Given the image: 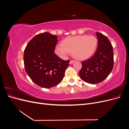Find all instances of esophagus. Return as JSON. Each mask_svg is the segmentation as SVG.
I'll list each match as a JSON object with an SVG mask.
<instances>
[{
    "instance_id": "1",
    "label": "esophagus",
    "mask_w": 129,
    "mask_h": 129,
    "mask_svg": "<svg viewBox=\"0 0 129 129\" xmlns=\"http://www.w3.org/2000/svg\"><path fill=\"white\" fill-rule=\"evenodd\" d=\"M75 60H71V61H70V62H69V63L70 64H72V63H73L74 62H75Z\"/></svg>"
}]
</instances>
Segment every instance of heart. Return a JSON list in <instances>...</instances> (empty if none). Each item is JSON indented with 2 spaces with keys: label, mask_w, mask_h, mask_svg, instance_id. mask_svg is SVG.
Returning a JSON list of instances; mask_svg holds the SVG:
<instances>
[{
  "label": "heart",
  "mask_w": 129,
  "mask_h": 129,
  "mask_svg": "<svg viewBox=\"0 0 129 129\" xmlns=\"http://www.w3.org/2000/svg\"><path fill=\"white\" fill-rule=\"evenodd\" d=\"M97 45V39L93 36L87 35L71 37L66 38L61 42V45H57L56 53L58 55L64 57L73 53L78 59L86 58L94 53Z\"/></svg>",
  "instance_id": "b5f03b06"
}]
</instances>
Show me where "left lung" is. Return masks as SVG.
<instances>
[{"label":"left lung","mask_w":129,"mask_h":129,"mask_svg":"<svg viewBox=\"0 0 129 129\" xmlns=\"http://www.w3.org/2000/svg\"><path fill=\"white\" fill-rule=\"evenodd\" d=\"M98 46L94 55L82 62L79 75L82 80L90 84H96L104 80L114 67L113 47L108 38L96 32Z\"/></svg>","instance_id":"8db88e82"}]
</instances>
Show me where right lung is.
I'll return each mask as SVG.
<instances>
[{
    "instance_id": "1",
    "label": "right lung",
    "mask_w": 129,
    "mask_h": 129,
    "mask_svg": "<svg viewBox=\"0 0 129 129\" xmlns=\"http://www.w3.org/2000/svg\"><path fill=\"white\" fill-rule=\"evenodd\" d=\"M57 37L48 32L35 36L27 45L24 53L26 73L39 86L49 88L63 80L70 60H63L54 53Z\"/></svg>"
}]
</instances>
